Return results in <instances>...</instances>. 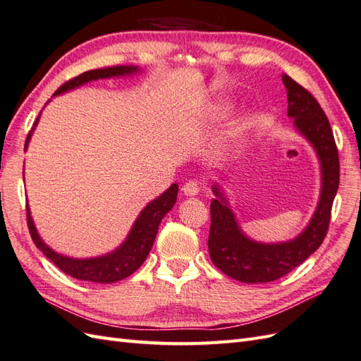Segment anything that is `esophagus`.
Instances as JSON below:
<instances>
[{"label":"esophagus","mask_w":361,"mask_h":361,"mask_svg":"<svg viewBox=\"0 0 361 361\" xmlns=\"http://www.w3.org/2000/svg\"><path fill=\"white\" fill-rule=\"evenodd\" d=\"M182 192H183V195H185L187 197L196 196L197 192H199V183H197V182H195V180H190V182H187L185 185L182 187Z\"/></svg>","instance_id":"34e87169"}]
</instances>
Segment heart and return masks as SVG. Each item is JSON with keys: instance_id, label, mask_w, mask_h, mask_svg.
I'll return each instance as SVG.
<instances>
[{"instance_id": "heart-1", "label": "heart", "mask_w": 361, "mask_h": 361, "mask_svg": "<svg viewBox=\"0 0 361 361\" xmlns=\"http://www.w3.org/2000/svg\"><path fill=\"white\" fill-rule=\"evenodd\" d=\"M231 102H221L214 105V107H211L209 111H208V121L211 122H217L224 119L228 113H230L231 110ZM248 130V124L247 122H239V124H235L230 128V131H228L226 136L221 140V144H219V148H221V152H228L231 150L233 145L239 140L245 133H247Z\"/></svg>"}]
</instances>
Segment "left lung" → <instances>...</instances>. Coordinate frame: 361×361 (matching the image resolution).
<instances>
[{
  "label": "left lung",
  "instance_id": "obj_1",
  "mask_svg": "<svg viewBox=\"0 0 361 361\" xmlns=\"http://www.w3.org/2000/svg\"><path fill=\"white\" fill-rule=\"evenodd\" d=\"M288 96V118L317 154L320 195L305 230L286 242H257L243 233L231 209L222 183H213L208 250L211 262L239 282L267 283L286 276L317 251L326 235L331 208L340 180L338 152L326 114L314 96L286 73L282 76Z\"/></svg>",
  "mask_w": 361,
  "mask_h": 361
}]
</instances>
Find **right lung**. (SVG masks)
<instances>
[{
    "instance_id": "add662e5",
    "label": "right lung",
    "mask_w": 361,
    "mask_h": 361,
    "mask_svg": "<svg viewBox=\"0 0 361 361\" xmlns=\"http://www.w3.org/2000/svg\"><path fill=\"white\" fill-rule=\"evenodd\" d=\"M140 72H142V68L137 66H113V67L89 70V72H84L79 76L73 78L72 81L61 85L59 89L54 93V96L75 90L78 87L92 81H98V79L133 76ZM39 116H41V111L38 114L37 121H35L32 130L29 131L27 139H25L24 152H27L33 131L39 122ZM178 191H179L178 183H173V185L166 191H164L159 197L148 202L145 208L140 211L139 216L136 217L135 224L131 225L126 240L122 242L118 248H114L107 254H102V256L79 259V257L64 256V254L51 250L39 235L37 226H35L30 208L27 205L29 231H30L33 243L37 245V248L42 251L44 256L54 262L61 271L66 272V274L72 276L73 279H78V280H84V282L114 283L133 274V272L145 262L148 252H150L154 243L159 224L162 222L164 216L169 213L176 204Z\"/></svg>"
}]
</instances>
